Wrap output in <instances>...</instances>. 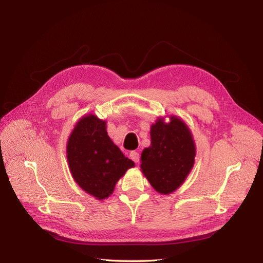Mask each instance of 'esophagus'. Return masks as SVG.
Instances as JSON below:
<instances>
[{
	"instance_id": "esophagus-1",
	"label": "esophagus",
	"mask_w": 263,
	"mask_h": 263,
	"mask_svg": "<svg viewBox=\"0 0 263 263\" xmlns=\"http://www.w3.org/2000/svg\"><path fill=\"white\" fill-rule=\"evenodd\" d=\"M129 157H130V159H132L134 162L137 163V162L140 161V155L137 153V151H130Z\"/></svg>"
}]
</instances>
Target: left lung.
<instances>
[{"label":"left lung","instance_id":"obj_1","mask_svg":"<svg viewBox=\"0 0 263 263\" xmlns=\"http://www.w3.org/2000/svg\"><path fill=\"white\" fill-rule=\"evenodd\" d=\"M151 146L141 154L142 173L157 192L169 194L187 177L194 164L195 145L186 125L172 116L151 126Z\"/></svg>","mask_w":263,"mask_h":263}]
</instances>
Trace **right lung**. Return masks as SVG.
<instances>
[{
	"instance_id": "add662e5",
	"label": "right lung",
	"mask_w": 263,
	"mask_h": 263,
	"mask_svg": "<svg viewBox=\"0 0 263 263\" xmlns=\"http://www.w3.org/2000/svg\"><path fill=\"white\" fill-rule=\"evenodd\" d=\"M106 123L97 116L81 118L71 133L67 157L80 187L98 200L113 193L115 184L135 163L108 137Z\"/></svg>"
}]
</instances>
